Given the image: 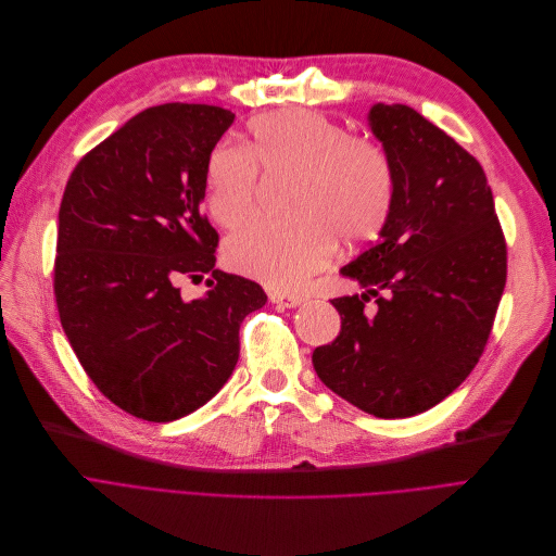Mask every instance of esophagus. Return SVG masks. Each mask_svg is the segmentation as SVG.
Masks as SVG:
<instances>
[{
    "instance_id": "34e87169",
    "label": "esophagus",
    "mask_w": 556,
    "mask_h": 556,
    "mask_svg": "<svg viewBox=\"0 0 556 556\" xmlns=\"http://www.w3.org/2000/svg\"><path fill=\"white\" fill-rule=\"evenodd\" d=\"M269 299L280 307H299L305 301L301 294H285V292H274Z\"/></svg>"
}]
</instances>
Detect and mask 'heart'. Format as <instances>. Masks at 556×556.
I'll return each mask as SVG.
<instances>
[{
	"label": "heart",
	"mask_w": 556,
	"mask_h": 556,
	"mask_svg": "<svg viewBox=\"0 0 556 556\" xmlns=\"http://www.w3.org/2000/svg\"><path fill=\"white\" fill-rule=\"evenodd\" d=\"M257 167L294 172L289 217L253 219L232 232L226 260L280 292L303 287L330 262L337 232L366 242L387 224L395 176L387 151L349 126L307 109H287L249 124L247 149L219 142L205 157V205L222 226L242 224L257 203Z\"/></svg>",
	"instance_id": "b5f03b06"
}]
</instances>
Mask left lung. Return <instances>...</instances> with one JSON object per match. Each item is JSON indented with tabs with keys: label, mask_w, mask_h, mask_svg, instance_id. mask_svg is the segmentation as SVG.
Wrapping results in <instances>:
<instances>
[{
	"label": "left lung",
	"mask_w": 556,
	"mask_h": 556,
	"mask_svg": "<svg viewBox=\"0 0 556 556\" xmlns=\"http://www.w3.org/2000/svg\"><path fill=\"white\" fill-rule=\"evenodd\" d=\"M368 128L391 157L395 197L380 240L339 274V337L316 376L378 418L439 405L478 364L507 282V244L482 165L405 103H374ZM377 296L374 313L363 305Z\"/></svg>",
	"instance_id": "left-lung-1"
}]
</instances>
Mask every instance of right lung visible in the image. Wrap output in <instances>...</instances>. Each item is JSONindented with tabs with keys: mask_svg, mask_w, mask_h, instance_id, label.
Returning a JSON list of instances; mask_svg holds the SVG:
<instances>
[{
	"mask_svg": "<svg viewBox=\"0 0 556 556\" xmlns=\"http://www.w3.org/2000/svg\"><path fill=\"white\" fill-rule=\"evenodd\" d=\"M232 119L207 103L153 105L86 153L65 185L61 326L97 389L144 420L169 422L213 399L240 357L244 316L267 303L257 282L215 269L219 235L201 215L205 157ZM207 273L208 292L182 300L177 282Z\"/></svg>",
	"mask_w": 556,
	"mask_h": 556,
	"instance_id": "1",
	"label": "right lung"
}]
</instances>
